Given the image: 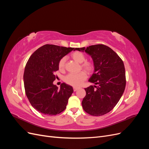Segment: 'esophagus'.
I'll list each match as a JSON object with an SVG mask.
<instances>
[{"label": "esophagus", "instance_id": "esophagus-1", "mask_svg": "<svg viewBox=\"0 0 149 149\" xmlns=\"http://www.w3.org/2000/svg\"><path fill=\"white\" fill-rule=\"evenodd\" d=\"M78 89H79V88H76V87H74V88H73V91H74V92L77 91Z\"/></svg>", "mask_w": 149, "mask_h": 149}]
</instances>
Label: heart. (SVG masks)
I'll use <instances>...</instances> for the list:
<instances>
[{
  "label": "heart",
  "instance_id": "1",
  "mask_svg": "<svg viewBox=\"0 0 149 149\" xmlns=\"http://www.w3.org/2000/svg\"><path fill=\"white\" fill-rule=\"evenodd\" d=\"M71 58L78 63H82L81 68L88 73H91L94 68V63L92 61H86V58L84 54L80 52H74L71 54ZM66 58L63 57L58 63V68L60 71H63L65 67ZM87 78L86 73L84 71L80 72L78 74H68L65 77V81L73 86H79Z\"/></svg>",
  "mask_w": 149,
  "mask_h": 149
}]
</instances>
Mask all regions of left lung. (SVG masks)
Instances as JSON below:
<instances>
[{
    "label": "left lung",
    "mask_w": 149,
    "mask_h": 149,
    "mask_svg": "<svg viewBox=\"0 0 149 149\" xmlns=\"http://www.w3.org/2000/svg\"><path fill=\"white\" fill-rule=\"evenodd\" d=\"M75 50L88 53L94 65L89 81L95 85L84 88L86 94L82 101L83 109L92 116L104 115L116 106L124 93L126 84L124 63L118 54L104 45L76 48Z\"/></svg>",
    "instance_id": "1"
}]
</instances>
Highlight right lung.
Returning a JSON list of instances; mask_svg holds the SVG:
<instances>
[{
	"instance_id": "1",
	"label": "right lung",
	"mask_w": 149,
	"mask_h": 149,
	"mask_svg": "<svg viewBox=\"0 0 149 149\" xmlns=\"http://www.w3.org/2000/svg\"><path fill=\"white\" fill-rule=\"evenodd\" d=\"M74 48L45 45L30 56L24 74L25 94L31 105L39 112L53 116L61 113L66 107L73 93L71 86L63 83L59 89L53 84L59 70L58 63Z\"/></svg>"
}]
</instances>
